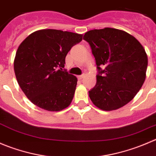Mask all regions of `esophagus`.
Returning <instances> with one entry per match:
<instances>
[{
    "label": "esophagus",
    "mask_w": 156,
    "mask_h": 156,
    "mask_svg": "<svg viewBox=\"0 0 156 156\" xmlns=\"http://www.w3.org/2000/svg\"><path fill=\"white\" fill-rule=\"evenodd\" d=\"M84 74H83V75H78V78H79V79H82V78H84Z\"/></svg>",
    "instance_id": "34e87169"
}]
</instances>
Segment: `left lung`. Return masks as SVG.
Here are the masks:
<instances>
[{"instance_id":"1","label":"left lung","mask_w":156,"mask_h":156,"mask_svg":"<svg viewBox=\"0 0 156 156\" xmlns=\"http://www.w3.org/2000/svg\"><path fill=\"white\" fill-rule=\"evenodd\" d=\"M83 39L91 48L98 69L96 84L88 91L90 100L106 111L123 107L146 79L148 57L144 48L132 35L109 27L90 30Z\"/></svg>"}]
</instances>
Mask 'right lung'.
Here are the masks:
<instances>
[{"mask_svg":"<svg viewBox=\"0 0 156 156\" xmlns=\"http://www.w3.org/2000/svg\"><path fill=\"white\" fill-rule=\"evenodd\" d=\"M82 35L58 30H41L21 43L13 62L20 87L33 104L49 111L70 105L78 79L62 68L72 47Z\"/></svg>","mask_w":156,"mask_h":156,"instance_id":"1","label":"right lung"}]
</instances>
